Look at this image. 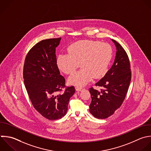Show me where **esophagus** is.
<instances>
[{
    "label": "esophagus",
    "instance_id": "esophagus-1",
    "mask_svg": "<svg viewBox=\"0 0 151 151\" xmlns=\"http://www.w3.org/2000/svg\"><path fill=\"white\" fill-rule=\"evenodd\" d=\"M76 90L77 91H81L83 90V88L82 87H78V86H76Z\"/></svg>",
    "mask_w": 151,
    "mask_h": 151
}]
</instances>
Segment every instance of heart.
Segmentation results:
<instances>
[{
	"mask_svg": "<svg viewBox=\"0 0 151 151\" xmlns=\"http://www.w3.org/2000/svg\"><path fill=\"white\" fill-rule=\"evenodd\" d=\"M68 53H61L57 58V65L66 74L74 72L80 64L81 68L68 78L70 84L83 86L93 77L100 78L107 73L113 57L111 46L99 41L82 40L70 44Z\"/></svg>",
	"mask_w": 151,
	"mask_h": 151,
	"instance_id": "b5f03b06",
	"label": "heart"
}]
</instances>
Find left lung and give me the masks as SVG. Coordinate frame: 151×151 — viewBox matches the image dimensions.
<instances>
[{
    "label": "left lung",
    "instance_id": "left-lung-1",
    "mask_svg": "<svg viewBox=\"0 0 151 151\" xmlns=\"http://www.w3.org/2000/svg\"><path fill=\"white\" fill-rule=\"evenodd\" d=\"M116 47L114 62L111 68L96 86L100 91L89 88L91 102L89 111L96 118L106 119L112 115L122 104L131 80L130 64L123 48L114 40Z\"/></svg>",
    "mask_w": 151,
    "mask_h": 151
}]
</instances>
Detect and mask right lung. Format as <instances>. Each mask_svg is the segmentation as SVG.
Instances as JSON below:
<instances>
[{"instance_id": "1", "label": "right lung", "mask_w": 151, "mask_h": 151, "mask_svg": "<svg viewBox=\"0 0 151 151\" xmlns=\"http://www.w3.org/2000/svg\"><path fill=\"white\" fill-rule=\"evenodd\" d=\"M61 39H47L36 44L28 52L24 65V84L31 103L50 120L66 114L70 99L75 93L74 86L66 87L57 65L55 48Z\"/></svg>"}]
</instances>
